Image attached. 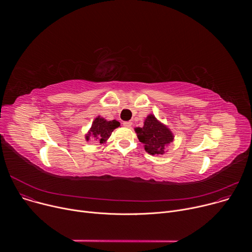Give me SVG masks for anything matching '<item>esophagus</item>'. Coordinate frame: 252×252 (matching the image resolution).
Listing matches in <instances>:
<instances>
[{"instance_id": "obj_1", "label": "esophagus", "mask_w": 252, "mask_h": 252, "mask_svg": "<svg viewBox=\"0 0 252 252\" xmlns=\"http://www.w3.org/2000/svg\"><path fill=\"white\" fill-rule=\"evenodd\" d=\"M123 125H124V126H126V127H130L131 125H132V123H131V122H124Z\"/></svg>"}]
</instances>
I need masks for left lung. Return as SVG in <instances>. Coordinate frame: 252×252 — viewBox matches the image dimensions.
I'll list each match as a JSON object with an SVG mask.
<instances>
[{
	"mask_svg": "<svg viewBox=\"0 0 252 252\" xmlns=\"http://www.w3.org/2000/svg\"><path fill=\"white\" fill-rule=\"evenodd\" d=\"M134 130L146 152L152 156L163 155L167 145L173 140L170 129L158 122L154 115H149L143 126L136 127Z\"/></svg>",
	"mask_w": 252,
	"mask_h": 252,
	"instance_id": "8db88e82",
	"label": "left lung"
}]
</instances>
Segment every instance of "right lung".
Returning <instances> with one entry per match:
<instances>
[{"instance_id": "right-lung-1", "label": "right lung", "mask_w": 252, "mask_h": 252, "mask_svg": "<svg viewBox=\"0 0 252 252\" xmlns=\"http://www.w3.org/2000/svg\"><path fill=\"white\" fill-rule=\"evenodd\" d=\"M120 126L121 124L116 120L106 121L100 117H97L93 122L92 127L86 135V139L89 140L90 138H94L99 141V143H103L111 136L114 129Z\"/></svg>"}]
</instances>
